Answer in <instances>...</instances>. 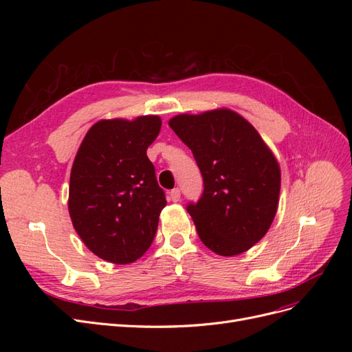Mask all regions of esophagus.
<instances>
[{"mask_svg": "<svg viewBox=\"0 0 352 352\" xmlns=\"http://www.w3.org/2000/svg\"><path fill=\"white\" fill-rule=\"evenodd\" d=\"M168 197H170V199H172L173 202L180 201V189H179V188L172 189V190H170V192H168Z\"/></svg>", "mask_w": 352, "mask_h": 352, "instance_id": "esophagus-1", "label": "esophagus"}]
</instances>
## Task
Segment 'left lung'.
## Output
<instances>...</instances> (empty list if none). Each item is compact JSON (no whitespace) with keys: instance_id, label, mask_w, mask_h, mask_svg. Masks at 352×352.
<instances>
[{"instance_id":"8db88e82","label":"left lung","mask_w":352,"mask_h":352,"mask_svg":"<svg viewBox=\"0 0 352 352\" xmlns=\"http://www.w3.org/2000/svg\"><path fill=\"white\" fill-rule=\"evenodd\" d=\"M194 154L204 190L186 210L198 236L219 255H238L267 233L278 210L280 168L252 124L230 110L168 122Z\"/></svg>"}]
</instances>
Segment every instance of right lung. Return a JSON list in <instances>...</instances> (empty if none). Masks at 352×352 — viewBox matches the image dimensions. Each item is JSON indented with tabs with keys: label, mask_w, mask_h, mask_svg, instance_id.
<instances>
[{
	"label": "right lung",
	"mask_w": 352,
	"mask_h": 352,
	"mask_svg": "<svg viewBox=\"0 0 352 352\" xmlns=\"http://www.w3.org/2000/svg\"><path fill=\"white\" fill-rule=\"evenodd\" d=\"M160 127L158 116L100 120L74 158L70 217L83 243L105 261L133 263L154 241L167 201L146 148Z\"/></svg>",
	"instance_id": "obj_1"
}]
</instances>
